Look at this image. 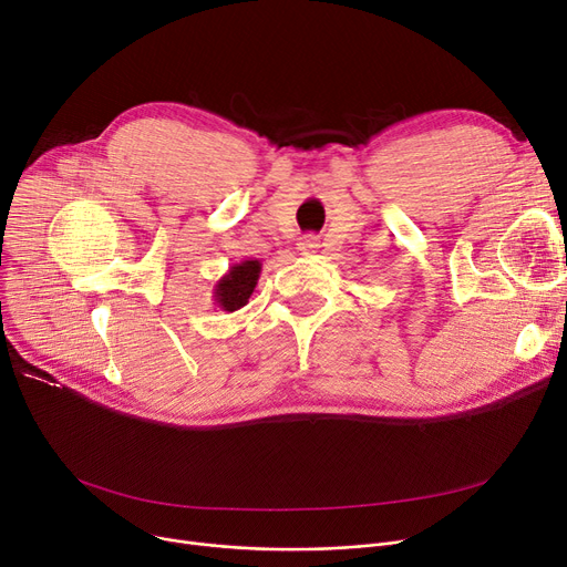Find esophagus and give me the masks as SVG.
<instances>
[{"label":"esophagus","instance_id":"1","mask_svg":"<svg viewBox=\"0 0 567 567\" xmlns=\"http://www.w3.org/2000/svg\"><path fill=\"white\" fill-rule=\"evenodd\" d=\"M297 245H299V252H301L303 257H310V255H315L317 248H319V238L310 234V236H303Z\"/></svg>","mask_w":567,"mask_h":567}]
</instances>
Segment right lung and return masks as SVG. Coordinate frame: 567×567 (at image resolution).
<instances>
[{"label":"right lung","mask_w":567,"mask_h":567,"mask_svg":"<svg viewBox=\"0 0 567 567\" xmlns=\"http://www.w3.org/2000/svg\"><path fill=\"white\" fill-rule=\"evenodd\" d=\"M259 274H261V264L257 259H243L240 264H234L227 274L215 282V289H213L215 306L227 312L240 310L252 297Z\"/></svg>","instance_id":"add662e5"}]
</instances>
